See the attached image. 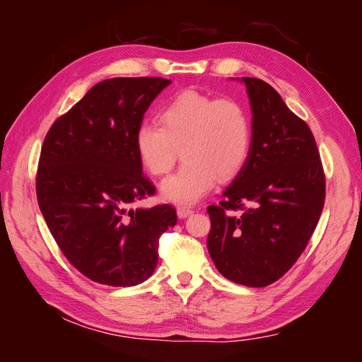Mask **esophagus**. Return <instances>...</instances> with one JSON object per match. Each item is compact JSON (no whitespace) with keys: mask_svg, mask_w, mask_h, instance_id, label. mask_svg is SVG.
<instances>
[{"mask_svg":"<svg viewBox=\"0 0 362 362\" xmlns=\"http://www.w3.org/2000/svg\"><path fill=\"white\" fill-rule=\"evenodd\" d=\"M177 213H178L180 218H185V217L190 216L193 213V210H192V208H187V206H178L177 208Z\"/></svg>","mask_w":362,"mask_h":362,"instance_id":"34e87169","label":"esophagus"}]
</instances>
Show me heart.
<instances>
[{"mask_svg":"<svg viewBox=\"0 0 362 362\" xmlns=\"http://www.w3.org/2000/svg\"><path fill=\"white\" fill-rule=\"evenodd\" d=\"M250 139V119L242 103L184 90L164 105L160 125L137 127L134 149L148 173L163 177L175 166L181 148L184 164L161 184V193L172 202L193 204L217 178L229 181L243 169Z\"/></svg>","mask_w":362,"mask_h":362,"instance_id":"obj_1","label":"heart"}]
</instances>
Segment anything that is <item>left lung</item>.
I'll return each mask as SVG.
<instances>
[{
    "instance_id": "1",
    "label": "left lung",
    "mask_w": 362,
    "mask_h": 362,
    "mask_svg": "<svg viewBox=\"0 0 362 362\" xmlns=\"http://www.w3.org/2000/svg\"><path fill=\"white\" fill-rule=\"evenodd\" d=\"M242 80L254 115L250 151L222 201L206 208L211 221L206 247L226 279L267 287L286 275L308 245L325 205L326 181L305 120L266 81Z\"/></svg>"
}]
</instances>
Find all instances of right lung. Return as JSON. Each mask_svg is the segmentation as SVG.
<instances>
[{"label":"right lung","instance_id":"1","mask_svg":"<svg viewBox=\"0 0 362 362\" xmlns=\"http://www.w3.org/2000/svg\"><path fill=\"white\" fill-rule=\"evenodd\" d=\"M160 76L95 84L43 140L36 175L39 208L63 255L89 279L112 287L146 281L158 262V238L177 223L172 205L136 208L156 193L141 173L134 134Z\"/></svg>","mask_w":362,"mask_h":362}]
</instances>
